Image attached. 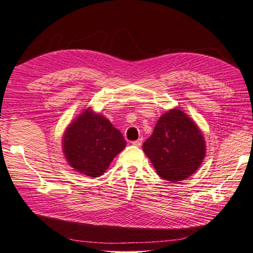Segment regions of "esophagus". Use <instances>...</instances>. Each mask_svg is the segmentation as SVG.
Wrapping results in <instances>:
<instances>
[{"label": "esophagus", "instance_id": "34e87169", "mask_svg": "<svg viewBox=\"0 0 253 253\" xmlns=\"http://www.w3.org/2000/svg\"><path fill=\"white\" fill-rule=\"evenodd\" d=\"M132 144H133V146H136V147H140L142 144V138H139L138 140L132 141Z\"/></svg>", "mask_w": 253, "mask_h": 253}]
</instances>
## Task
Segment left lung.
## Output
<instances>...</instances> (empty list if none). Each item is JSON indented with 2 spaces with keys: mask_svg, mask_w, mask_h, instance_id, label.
<instances>
[{
  "mask_svg": "<svg viewBox=\"0 0 253 253\" xmlns=\"http://www.w3.org/2000/svg\"><path fill=\"white\" fill-rule=\"evenodd\" d=\"M142 149L158 175L173 182L195 174L207 153L201 129L179 109L169 110L159 118Z\"/></svg>",
  "mask_w": 253,
  "mask_h": 253,
  "instance_id": "1",
  "label": "left lung"
}]
</instances>
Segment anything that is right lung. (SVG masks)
<instances>
[{"label":"right lung","instance_id":"add662e5","mask_svg":"<svg viewBox=\"0 0 253 253\" xmlns=\"http://www.w3.org/2000/svg\"><path fill=\"white\" fill-rule=\"evenodd\" d=\"M122 132L91 106L66 127L62 149L68 165L88 177H100L126 147Z\"/></svg>","mask_w":253,"mask_h":253}]
</instances>
